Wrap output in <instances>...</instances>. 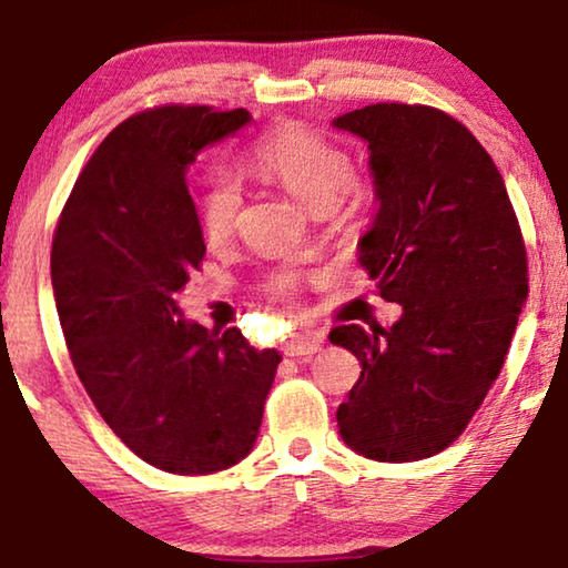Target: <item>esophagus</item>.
<instances>
[{
    "instance_id": "esophagus-1",
    "label": "esophagus",
    "mask_w": 568,
    "mask_h": 568,
    "mask_svg": "<svg viewBox=\"0 0 568 568\" xmlns=\"http://www.w3.org/2000/svg\"><path fill=\"white\" fill-rule=\"evenodd\" d=\"M324 345V334L316 332V329H308V332H298V334H291V339H287L285 345V355L291 357H303V355H314L322 349Z\"/></svg>"
}]
</instances>
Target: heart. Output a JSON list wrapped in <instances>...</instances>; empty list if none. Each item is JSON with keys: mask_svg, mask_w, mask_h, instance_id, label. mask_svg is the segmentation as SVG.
I'll list each match as a JSON object with an SVG mask.
<instances>
[{"mask_svg": "<svg viewBox=\"0 0 568 568\" xmlns=\"http://www.w3.org/2000/svg\"><path fill=\"white\" fill-rule=\"evenodd\" d=\"M252 170L277 182L306 203L311 211H326L337 203L353 180V156L326 135L301 123H281L252 146ZM242 193L234 182H215L201 203V229L211 246L226 244L239 226ZM301 275L295 270H277L265 281V291L275 298H291L298 291Z\"/></svg>", "mask_w": 568, "mask_h": 568, "instance_id": "obj_1", "label": "heart"}]
</instances>
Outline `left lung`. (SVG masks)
Returning a JSON list of instances; mask_svg holds the SVG:
<instances>
[{"label":"left lung","mask_w":568,"mask_h":568,"mask_svg":"<svg viewBox=\"0 0 568 568\" xmlns=\"http://www.w3.org/2000/svg\"><path fill=\"white\" fill-rule=\"evenodd\" d=\"M334 125L367 141L378 213L361 265L402 318L342 324L332 345L363 365L339 404L355 453L409 463L458 440L505 365L527 298V254L505 180L460 121L378 102Z\"/></svg>","instance_id":"obj_1"}]
</instances>
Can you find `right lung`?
<instances>
[{"mask_svg": "<svg viewBox=\"0 0 568 568\" xmlns=\"http://www.w3.org/2000/svg\"><path fill=\"white\" fill-rule=\"evenodd\" d=\"M252 121L244 108L162 105L125 118L59 215L51 283L69 357L108 427L159 470L205 476L252 450L277 349L187 322L205 257L187 166Z\"/></svg>", "mask_w": 568, "mask_h": 568, "instance_id": "obj_1", "label": "right lung"}]
</instances>
